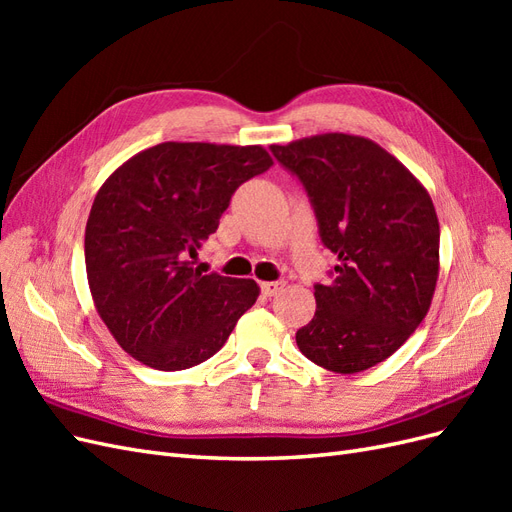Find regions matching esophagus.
<instances>
[{"label": "esophagus", "instance_id": "1", "mask_svg": "<svg viewBox=\"0 0 512 512\" xmlns=\"http://www.w3.org/2000/svg\"><path fill=\"white\" fill-rule=\"evenodd\" d=\"M284 288V282H262L260 284V290L265 297H275L277 292H280Z\"/></svg>", "mask_w": 512, "mask_h": 512}]
</instances>
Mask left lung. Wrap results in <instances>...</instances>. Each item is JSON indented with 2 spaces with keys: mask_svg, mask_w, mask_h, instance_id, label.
Segmentation results:
<instances>
[{
  "mask_svg": "<svg viewBox=\"0 0 512 512\" xmlns=\"http://www.w3.org/2000/svg\"><path fill=\"white\" fill-rule=\"evenodd\" d=\"M312 200L335 280L316 284V314L297 331L309 361L356 374L389 359L429 312L440 224L425 185L365 136L327 132L271 145Z\"/></svg>",
  "mask_w": 512,
  "mask_h": 512,
  "instance_id": "left-lung-1",
  "label": "left lung"
}]
</instances>
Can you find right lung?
<instances>
[{
  "mask_svg": "<svg viewBox=\"0 0 512 512\" xmlns=\"http://www.w3.org/2000/svg\"><path fill=\"white\" fill-rule=\"evenodd\" d=\"M273 166L260 145L160 143L113 170L91 205L85 267L115 342L162 371L218 352L260 288L203 275L190 258L220 226L241 183Z\"/></svg>",
  "mask_w": 512,
  "mask_h": 512,
  "instance_id": "obj_1",
  "label": "right lung"
}]
</instances>
